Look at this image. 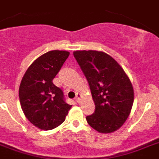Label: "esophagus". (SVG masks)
<instances>
[{
  "label": "esophagus",
  "mask_w": 159,
  "mask_h": 159,
  "mask_svg": "<svg viewBox=\"0 0 159 159\" xmlns=\"http://www.w3.org/2000/svg\"><path fill=\"white\" fill-rule=\"evenodd\" d=\"M80 100H81V94H78V93H77V94H76L75 101L77 102V103H79Z\"/></svg>",
  "instance_id": "esophagus-1"
}]
</instances>
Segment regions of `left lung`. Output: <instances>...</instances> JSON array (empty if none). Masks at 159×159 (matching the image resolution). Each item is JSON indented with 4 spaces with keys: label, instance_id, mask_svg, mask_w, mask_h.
Instances as JSON below:
<instances>
[{
    "label": "left lung",
    "instance_id": "8db88e82",
    "mask_svg": "<svg viewBox=\"0 0 159 159\" xmlns=\"http://www.w3.org/2000/svg\"><path fill=\"white\" fill-rule=\"evenodd\" d=\"M73 56L86 77L95 111L86 116L96 131H116L129 117L134 100L132 83L121 66L107 53L76 51Z\"/></svg>",
    "mask_w": 159,
    "mask_h": 159
}]
</instances>
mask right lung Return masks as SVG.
Listing matches in <instances>:
<instances>
[{"label": "right lung", "instance_id": "obj_1", "mask_svg": "<svg viewBox=\"0 0 159 159\" xmlns=\"http://www.w3.org/2000/svg\"><path fill=\"white\" fill-rule=\"evenodd\" d=\"M69 56L66 51L44 53L30 65L19 87L21 107L28 120L43 130H51L65 121L72 105L52 80Z\"/></svg>", "mask_w": 159, "mask_h": 159}]
</instances>
